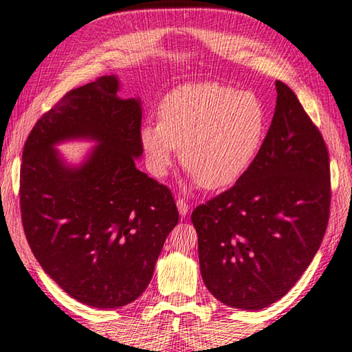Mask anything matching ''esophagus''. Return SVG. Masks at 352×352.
Listing matches in <instances>:
<instances>
[{"instance_id":"1","label":"esophagus","mask_w":352,"mask_h":352,"mask_svg":"<svg viewBox=\"0 0 352 352\" xmlns=\"http://www.w3.org/2000/svg\"><path fill=\"white\" fill-rule=\"evenodd\" d=\"M177 208H178V213H180L182 217L186 216L188 211H189V206L183 199H177Z\"/></svg>"}]
</instances>
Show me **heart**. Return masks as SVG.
<instances>
[{"label":"heart","mask_w":352,"mask_h":352,"mask_svg":"<svg viewBox=\"0 0 352 352\" xmlns=\"http://www.w3.org/2000/svg\"><path fill=\"white\" fill-rule=\"evenodd\" d=\"M158 119L139 131L148 170L164 177L182 148L183 167L210 191L235 185L248 174L267 124L265 104L254 92L217 82L177 87L161 102Z\"/></svg>","instance_id":"obj_1"}]
</instances>
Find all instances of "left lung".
<instances>
[{"label":"left lung","instance_id":"obj_1","mask_svg":"<svg viewBox=\"0 0 352 352\" xmlns=\"http://www.w3.org/2000/svg\"><path fill=\"white\" fill-rule=\"evenodd\" d=\"M255 163L191 221L205 287L233 309L261 310L293 288L324 238L331 206L321 133L285 82Z\"/></svg>","mask_w":352,"mask_h":352}]
</instances>
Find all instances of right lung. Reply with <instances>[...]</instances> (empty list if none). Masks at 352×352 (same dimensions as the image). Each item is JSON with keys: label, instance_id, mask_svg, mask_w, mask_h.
Here are the masks:
<instances>
[{"label": "right lung", "instance_id": "right-lung-1", "mask_svg": "<svg viewBox=\"0 0 352 352\" xmlns=\"http://www.w3.org/2000/svg\"><path fill=\"white\" fill-rule=\"evenodd\" d=\"M116 75L74 89L43 114L23 148L21 221L42 270L80 302L117 309L152 280L178 222L174 197L136 167L141 98L117 96ZM96 144L78 165L56 145Z\"/></svg>", "mask_w": 352, "mask_h": 352}]
</instances>
